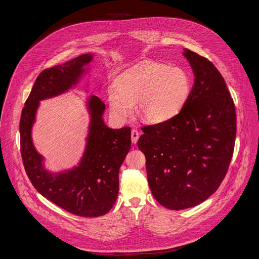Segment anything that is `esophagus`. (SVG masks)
<instances>
[{
  "instance_id": "34e87169",
  "label": "esophagus",
  "mask_w": 259,
  "mask_h": 259,
  "mask_svg": "<svg viewBox=\"0 0 259 259\" xmlns=\"http://www.w3.org/2000/svg\"><path fill=\"white\" fill-rule=\"evenodd\" d=\"M138 138H139V132H138V130L133 129V130L131 131V141H132V143H136V142L138 141Z\"/></svg>"
}]
</instances>
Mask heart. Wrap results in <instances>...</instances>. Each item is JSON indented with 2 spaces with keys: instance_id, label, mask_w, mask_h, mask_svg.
Listing matches in <instances>:
<instances>
[{
  "instance_id": "heart-1",
  "label": "heart",
  "mask_w": 259,
  "mask_h": 259,
  "mask_svg": "<svg viewBox=\"0 0 259 259\" xmlns=\"http://www.w3.org/2000/svg\"><path fill=\"white\" fill-rule=\"evenodd\" d=\"M191 79L178 66L159 62H143L123 72L117 88L108 89L110 114L125 121L137 112L151 124H161L174 118L186 105L191 94Z\"/></svg>"
}]
</instances>
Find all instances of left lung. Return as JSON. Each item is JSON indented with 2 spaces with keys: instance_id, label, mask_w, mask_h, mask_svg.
<instances>
[{
  "instance_id": "left-lung-1",
  "label": "left lung",
  "mask_w": 259,
  "mask_h": 259,
  "mask_svg": "<svg viewBox=\"0 0 259 259\" xmlns=\"http://www.w3.org/2000/svg\"><path fill=\"white\" fill-rule=\"evenodd\" d=\"M195 82L171 120L141 128L137 145L146 159L147 181L165 208L197 206L217 191L232 161L237 122L225 79L207 58L184 49Z\"/></svg>"
}]
</instances>
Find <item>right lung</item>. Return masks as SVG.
<instances>
[{"instance_id": "1", "label": "right lung", "mask_w": 259, "mask_h": 259, "mask_svg": "<svg viewBox=\"0 0 259 259\" xmlns=\"http://www.w3.org/2000/svg\"><path fill=\"white\" fill-rule=\"evenodd\" d=\"M92 54H83L43 70L36 78L20 117V151L25 172L34 189L62 209L83 217L104 215L113 208L119 193V170L131 146V128H108L102 115L103 101L90 96L91 116L85 153L71 170L51 173L35 151L31 127L40 100L57 96L75 86L85 72Z\"/></svg>"}]
</instances>
